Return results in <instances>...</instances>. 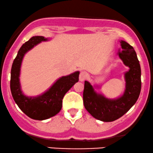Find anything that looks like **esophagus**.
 Listing matches in <instances>:
<instances>
[{
  "label": "esophagus",
  "mask_w": 153,
  "mask_h": 153,
  "mask_svg": "<svg viewBox=\"0 0 153 153\" xmlns=\"http://www.w3.org/2000/svg\"><path fill=\"white\" fill-rule=\"evenodd\" d=\"M87 78V74L85 71H81L79 74V81L80 82H84Z\"/></svg>",
  "instance_id": "esophagus-1"
}]
</instances>
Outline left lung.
<instances>
[{
	"instance_id": "left-lung-1",
	"label": "left lung",
	"mask_w": 153,
	"mask_h": 153,
	"mask_svg": "<svg viewBox=\"0 0 153 153\" xmlns=\"http://www.w3.org/2000/svg\"><path fill=\"white\" fill-rule=\"evenodd\" d=\"M121 50L118 54L129 70L124 74L126 88L123 94L117 99H111L97 93L91 83L85 81L83 101L86 111L94 118L103 122L114 121L123 116L135 104L141 90V69L136 52L125 41L120 40Z\"/></svg>"
}]
</instances>
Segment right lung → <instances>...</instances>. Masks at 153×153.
I'll return each instance as SVG.
<instances>
[{
    "mask_svg": "<svg viewBox=\"0 0 153 153\" xmlns=\"http://www.w3.org/2000/svg\"><path fill=\"white\" fill-rule=\"evenodd\" d=\"M50 40L43 36H33L22 45L13 61L10 74V90L15 102L25 114L35 120H46L55 116L62 107L65 94L78 82L79 71L58 79L44 93L37 97H27L21 89L20 82V68L23 57L28 51L39 43Z\"/></svg>",
    "mask_w": 153,
    "mask_h": 153,
    "instance_id": "right-lung-1",
    "label": "right lung"
}]
</instances>
